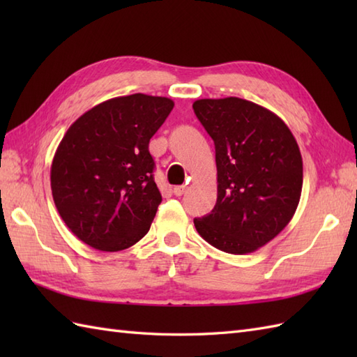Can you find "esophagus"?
Here are the masks:
<instances>
[{
    "label": "esophagus",
    "mask_w": 357,
    "mask_h": 357,
    "mask_svg": "<svg viewBox=\"0 0 357 357\" xmlns=\"http://www.w3.org/2000/svg\"><path fill=\"white\" fill-rule=\"evenodd\" d=\"M185 185H176V187H173V193L176 195V196H183L184 193H185Z\"/></svg>",
    "instance_id": "1"
}]
</instances>
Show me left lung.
I'll return each mask as SVG.
<instances>
[{"mask_svg": "<svg viewBox=\"0 0 357 357\" xmlns=\"http://www.w3.org/2000/svg\"><path fill=\"white\" fill-rule=\"evenodd\" d=\"M195 115L215 142L218 199L195 218L210 245L253 253L291 221L302 192V156L290 128L275 113L236 96L198 100Z\"/></svg>", "mask_w": 357, "mask_h": 357, "instance_id": "1", "label": "left lung"}]
</instances>
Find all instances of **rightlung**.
Segmentation results:
<instances>
[{
    "instance_id": "add662e5",
    "label": "right lung",
    "mask_w": 357,
    "mask_h": 357,
    "mask_svg": "<svg viewBox=\"0 0 357 357\" xmlns=\"http://www.w3.org/2000/svg\"><path fill=\"white\" fill-rule=\"evenodd\" d=\"M174 102L135 93L112 98L66 132L50 169L59 216L84 244L119 252L150 230L162 201L149 142Z\"/></svg>"
}]
</instances>
